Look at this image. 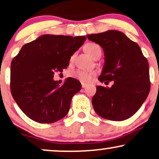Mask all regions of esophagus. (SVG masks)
I'll return each mask as SVG.
<instances>
[{
    "mask_svg": "<svg viewBox=\"0 0 159 159\" xmlns=\"http://www.w3.org/2000/svg\"><path fill=\"white\" fill-rule=\"evenodd\" d=\"M82 88H84L86 87V84H84V83H82Z\"/></svg>",
    "mask_w": 159,
    "mask_h": 159,
    "instance_id": "1",
    "label": "esophagus"
}]
</instances>
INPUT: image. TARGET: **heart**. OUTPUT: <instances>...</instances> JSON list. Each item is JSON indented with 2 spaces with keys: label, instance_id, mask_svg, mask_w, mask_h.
<instances>
[{
  "label": "heart",
  "instance_id": "obj_1",
  "mask_svg": "<svg viewBox=\"0 0 159 159\" xmlns=\"http://www.w3.org/2000/svg\"><path fill=\"white\" fill-rule=\"evenodd\" d=\"M85 51L88 53V55H90L92 57L96 53L102 51L101 47L99 45L97 44H95V43H89L86 45L85 47ZM94 76V73L92 71H87V70H82V69H78L77 71H74L72 73V77L75 79L79 80V81L82 82H88L90 80L92 79V77Z\"/></svg>",
  "mask_w": 159,
  "mask_h": 159
}]
</instances>
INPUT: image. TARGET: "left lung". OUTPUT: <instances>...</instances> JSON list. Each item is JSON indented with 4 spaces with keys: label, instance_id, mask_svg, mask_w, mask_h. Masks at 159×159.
<instances>
[{
    "label": "left lung",
    "instance_id": "obj_1",
    "mask_svg": "<svg viewBox=\"0 0 159 159\" xmlns=\"http://www.w3.org/2000/svg\"><path fill=\"white\" fill-rule=\"evenodd\" d=\"M87 36L99 44L104 52V64L98 80L104 83L113 81L111 88L96 86L92 98L95 112L107 120H126L139 110L149 94L148 60L139 45L118 30Z\"/></svg>",
    "mask_w": 159,
    "mask_h": 159
}]
</instances>
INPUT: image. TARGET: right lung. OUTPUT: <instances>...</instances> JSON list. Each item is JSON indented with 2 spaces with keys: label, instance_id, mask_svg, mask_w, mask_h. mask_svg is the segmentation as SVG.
I'll use <instances>...</instances> for the list:
<instances>
[{
  "label": "right lung",
  "instance_id": "1",
  "mask_svg": "<svg viewBox=\"0 0 159 159\" xmlns=\"http://www.w3.org/2000/svg\"><path fill=\"white\" fill-rule=\"evenodd\" d=\"M86 36L46 34L22 46L11 64L10 88L20 110L39 123H52L69 112L71 98L82 88L80 81L68 77L63 85L53 80L63 71Z\"/></svg>",
  "mask_w": 159,
  "mask_h": 159
}]
</instances>
